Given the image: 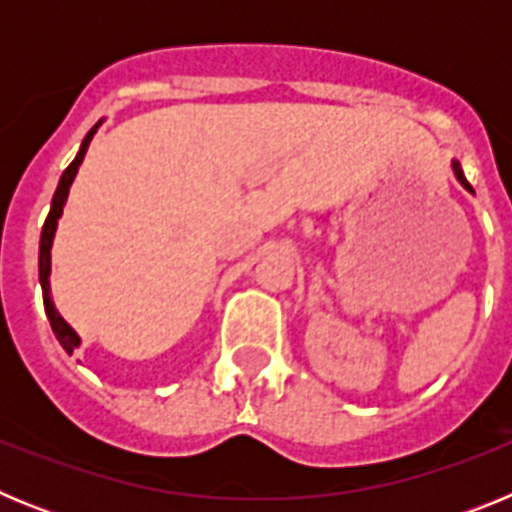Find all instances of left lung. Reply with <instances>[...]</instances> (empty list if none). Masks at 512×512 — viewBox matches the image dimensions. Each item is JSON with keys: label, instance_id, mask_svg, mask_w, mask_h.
Segmentation results:
<instances>
[{"label": "left lung", "instance_id": "1", "mask_svg": "<svg viewBox=\"0 0 512 512\" xmlns=\"http://www.w3.org/2000/svg\"><path fill=\"white\" fill-rule=\"evenodd\" d=\"M454 174H456V179H459V184L464 189H469V192H472V184L467 182V176H464V171H461V166H459V161H454Z\"/></svg>", "mask_w": 512, "mask_h": 512}]
</instances>
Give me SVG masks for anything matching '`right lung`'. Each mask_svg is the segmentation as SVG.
Here are the masks:
<instances>
[{
  "mask_svg": "<svg viewBox=\"0 0 512 512\" xmlns=\"http://www.w3.org/2000/svg\"><path fill=\"white\" fill-rule=\"evenodd\" d=\"M99 125V122H97ZM97 125H94L92 130L87 133V138H84V143H81L79 153H76V158L69 164V169L63 171L61 174V182H58V189L56 194H53V202H51V212H48V217H45V225H43V233H40V287H43V305H45V315H48V320H51V328L53 333H56L58 343H61L63 348H66V354H71L76 346H79V336L74 333V328H71L66 320L58 315V310L53 307V300H51V282H48V277H51V246H53V235H56V225H58V217H61L63 212V205H66V197H69V187L71 182H74L76 171H79L81 161H84V153H87L89 148V140H92V135L97 133Z\"/></svg>",
  "mask_w": 512,
  "mask_h": 512,
  "instance_id": "obj_1",
  "label": "right lung"
}]
</instances>
